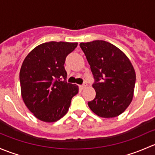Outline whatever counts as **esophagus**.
I'll return each mask as SVG.
<instances>
[{
  "label": "esophagus",
  "instance_id": "esophagus-1",
  "mask_svg": "<svg viewBox=\"0 0 155 155\" xmlns=\"http://www.w3.org/2000/svg\"><path fill=\"white\" fill-rule=\"evenodd\" d=\"M87 87V84H83V85H80V88L81 89H84V88H86Z\"/></svg>",
  "mask_w": 155,
  "mask_h": 155
}]
</instances>
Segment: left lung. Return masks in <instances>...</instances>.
<instances>
[{"label": "left lung", "instance_id": "obj_1", "mask_svg": "<svg viewBox=\"0 0 155 155\" xmlns=\"http://www.w3.org/2000/svg\"><path fill=\"white\" fill-rule=\"evenodd\" d=\"M95 81L96 95L88 106L100 117L113 118L122 114L131 103L136 73L128 57L111 43L103 40L81 42Z\"/></svg>", "mask_w": 155, "mask_h": 155}]
</instances>
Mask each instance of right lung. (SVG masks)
<instances>
[{
    "label": "right lung",
    "instance_id": "right-lung-1",
    "mask_svg": "<svg viewBox=\"0 0 155 155\" xmlns=\"http://www.w3.org/2000/svg\"><path fill=\"white\" fill-rule=\"evenodd\" d=\"M77 46L78 42H45L24 60L19 73L21 95L28 110L42 122H54L63 117L78 93V85L66 81L64 68L67 55Z\"/></svg>",
    "mask_w": 155,
    "mask_h": 155
}]
</instances>
